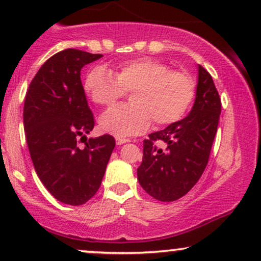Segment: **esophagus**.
<instances>
[{
    "label": "esophagus",
    "mask_w": 261,
    "mask_h": 261,
    "mask_svg": "<svg viewBox=\"0 0 261 261\" xmlns=\"http://www.w3.org/2000/svg\"><path fill=\"white\" fill-rule=\"evenodd\" d=\"M130 142V139H124V137H116V145H124V143Z\"/></svg>",
    "instance_id": "obj_1"
}]
</instances>
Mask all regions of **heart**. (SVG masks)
Here are the masks:
<instances>
[{"mask_svg": "<svg viewBox=\"0 0 261 261\" xmlns=\"http://www.w3.org/2000/svg\"><path fill=\"white\" fill-rule=\"evenodd\" d=\"M83 89L93 103L103 107L133 91L131 106L114 107L99 119L104 133L125 137L145 133L152 120L155 125L180 120L195 97V81L158 60L140 58L116 66L114 73L97 66L86 76Z\"/></svg>", "mask_w": 261, "mask_h": 261, "instance_id": "b5f03b06", "label": "heart"}]
</instances>
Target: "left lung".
<instances>
[{
	"instance_id": "8db88e82",
	"label": "left lung",
	"mask_w": 261,
	"mask_h": 261,
	"mask_svg": "<svg viewBox=\"0 0 261 261\" xmlns=\"http://www.w3.org/2000/svg\"><path fill=\"white\" fill-rule=\"evenodd\" d=\"M197 71L191 112L143 141L137 179L143 190L158 201H174L188 194L207 166L220 120L221 99L211 74L200 65ZM158 140L164 149L155 146Z\"/></svg>"
}]
</instances>
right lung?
<instances>
[{
  "mask_svg": "<svg viewBox=\"0 0 261 261\" xmlns=\"http://www.w3.org/2000/svg\"><path fill=\"white\" fill-rule=\"evenodd\" d=\"M101 56L76 49L55 54L39 68L25 95L23 122L33 166L49 193L67 205H83L94 196L115 147L110 135L86 137L94 118L81 70ZM80 137L86 139L83 149Z\"/></svg>",
  "mask_w": 261,
  "mask_h": 261,
  "instance_id": "1",
  "label": "right lung"
}]
</instances>
